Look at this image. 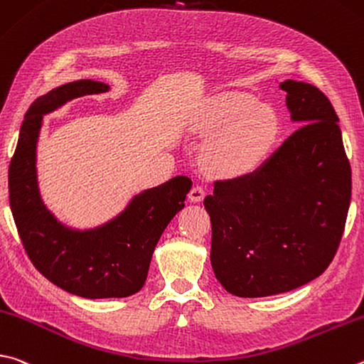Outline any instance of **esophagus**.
I'll return each mask as SVG.
<instances>
[{
  "label": "esophagus",
  "mask_w": 364,
  "mask_h": 364,
  "mask_svg": "<svg viewBox=\"0 0 364 364\" xmlns=\"http://www.w3.org/2000/svg\"><path fill=\"white\" fill-rule=\"evenodd\" d=\"M203 197H205V191H203V188L202 186H199V184H197V186H194L193 189H191V193H189V200L191 202H202L203 200Z\"/></svg>",
  "instance_id": "1"
}]
</instances>
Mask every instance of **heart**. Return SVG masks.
Here are the masks:
<instances>
[{
    "label": "heart",
    "instance_id": "b5f03b06",
    "mask_svg": "<svg viewBox=\"0 0 364 364\" xmlns=\"http://www.w3.org/2000/svg\"><path fill=\"white\" fill-rule=\"evenodd\" d=\"M207 130L220 132L207 151L211 170L223 176H242L266 159L279 134L272 109L257 107L253 97L242 92H224L205 117Z\"/></svg>",
    "mask_w": 364,
    "mask_h": 364
}]
</instances>
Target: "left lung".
<instances>
[{"mask_svg":"<svg viewBox=\"0 0 364 364\" xmlns=\"http://www.w3.org/2000/svg\"><path fill=\"white\" fill-rule=\"evenodd\" d=\"M280 87L301 127L253 173L216 181L203 200L211 267L239 297L291 291L325 272L352 197V170L331 102L302 81L287 79Z\"/></svg>","mask_w":364,"mask_h":364,"instance_id":"8db88e82","label":"left lung"}]
</instances>
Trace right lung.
<instances>
[{
	"label": "right lung",
	"instance_id": "add662e5",
	"mask_svg": "<svg viewBox=\"0 0 364 364\" xmlns=\"http://www.w3.org/2000/svg\"><path fill=\"white\" fill-rule=\"evenodd\" d=\"M108 90L105 82L79 79L38 97L26 111L9 165L12 216L31 262L54 285L85 299L140 291L157 242L193 188L191 178L175 176L140 191L105 223L82 229L60 221L46 207L36 167L43 117L75 98Z\"/></svg>",
	"mask_w": 364,
	"mask_h": 364
}]
</instances>
